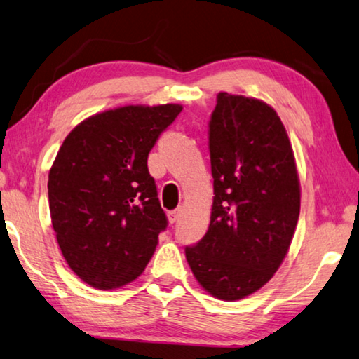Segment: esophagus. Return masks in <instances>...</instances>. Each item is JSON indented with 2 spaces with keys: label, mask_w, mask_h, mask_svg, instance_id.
<instances>
[{
  "label": "esophagus",
  "mask_w": 359,
  "mask_h": 359,
  "mask_svg": "<svg viewBox=\"0 0 359 359\" xmlns=\"http://www.w3.org/2000/svg\"><path fill=\"white\" fill-rule=\"evenodd\" d=\"M168 221L170 222H172V224H173V222H176V221H178L180 219V216H181V210L180 208H176V210H172V211H168Z\"/></svg>",
  "instance_id": "obj_1"
}]
</instances>
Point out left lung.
<instances>
[{
  "mask_svg": "<svg viewBox=\"0 0 359 359\" xmlns=\"http://www.w3.org/2000/svg\"><path fill=\"white\" fill-rule=\"evenodd\" d=\"M213 208L186 259L205 291L222 301L252 294L283 262L301 211L290 138L262 100L219 92L210 121Z\"/></svg>",
  "mask_w": 359,
  "mask_h": 359,
  "instance_id": "8db88e82",
  "label": "left lung"
}]
</instances>
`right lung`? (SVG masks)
Segmentation results:
<instances>
[{
	"label": "right lung",
	"mask_w": 359,
	"mask_h": 359,
	"mask_svg": "<svg viewBox=\"0 0 359 359\" xmlns=\"http://www.w3.org/2000/svg\"><path fill=\"white\" fill-rule=\"evenodd\" d=\"M183 107L128 104L76 126L49 172V208L69 269L97 290H116L143 273L167 216L148 156Z\"/></svg>",
	"instance_id": "1"
}]
</instances>
